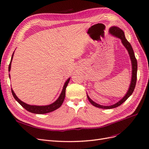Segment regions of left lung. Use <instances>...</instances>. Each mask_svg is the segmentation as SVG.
Wrapping results in <instances>:
<instances>
[{
    "label": "left lung",
    "instance_id": "left-lung-1",
    "mask_svg": "<svg viewBox=\"0 0 149 149\" xmlns=\"http://www.w3.org/2000/svg\"><path fill=\"white\" fill-rule=\"evenodd\" d=\"M109 33L113 35L114 36L118 38H119L121 40L122 44L124 45V47L127 50L128 54H129V55H130V58L131 62H132V74L131 83H130V86H129L127 93H126L125 96L121 100H120L119 102L116 103L115 104H114L113 105L103 106V105H99V104H98V103L94 102L93 100L91 99L89 95L87 94V97H88L89 101L93 106H94L95 107H97V108H103V109L114 108H116V107L120 106L121 104H122V103H124L133 93L135 86H136V79H137V70H138L137 60L134 56V51L133 50V48L131 46L130 43L127 40V39L125 38L124 32L123 31V30H121L120 28H119L118 27H116V26H113V27H110V29H109Z\"/></svg>",
    "mask_w": 149,
    "mask_h": 149
}]
</instances>
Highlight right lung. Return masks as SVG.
<instances>
[{"mask_svg": "<svg viewBox=\"0 0 149 149\" xmlns=\"http://www.w3.org/2000/svg\"><path fill=\"white\" fill-rule=\"evenodd\" d=\"M14 52L12 55L11 56V61L10 63L9 64L8 66V71L10 72V69H11V61L13 60V55H14ZM9 77L10 78V75L9 74ZM70 80V78H69L65 82L63 86V88L62 89L61 93L60 94L59 97L57 99V100L56 101H55L54 103H52V104L48 105H44V106H38V105H30L29 104H27L24 102H23L22 101H21L20 99H19L16 96V95L15 94V92L13 91V90L11 88V93L13 95L14 98L15 99V100L20 104L23 108H24L27 111L32 113H35V114H46V113H48L52 111H54L55 110H56V109H58V108H60L61 105L63 104V101L64 100V98H65V95H66V88L68 85V83Z\"/></svg>", "mask_w": 149, "mask_h": 149, "instance_id": "right-lung-1", "label": "right lung"}]
</instances>
